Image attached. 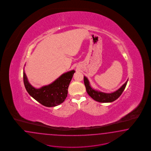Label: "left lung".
Listing matches in <instances>:
<instances>
[{
	"label": "left lung",
	"mask_w": 151,
	"mask_h": 151,
	"mask_svg": "<svg viewBox=\"0 0 151 151\" xmlns=\"http://www.w3.org/2000/svg\"><path fill=\"white\" fill-rule=\"evenodd\" d=\"M83 80H84V84L86 89V91L87 93L89 95V96L92 98L94 100L100 102H104V103L111 102L117 100L122 93L128 81V80H127V81L124 83V85L122 86V87H120L116 91L114 92L113 93H104L102 92L95 91V90L92 88L90 86L88 79L85 76H84L83 78Z\"/></svg>",
	"instance_id": "8db88e82"
}]
</instances>
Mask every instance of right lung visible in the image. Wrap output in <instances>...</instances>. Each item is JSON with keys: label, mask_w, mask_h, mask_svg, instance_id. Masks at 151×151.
Listing matches in <instances>:
<instances>
[{"label": "right lung", "mask_w": 151, "mask_h": 151, "mask_svg": "<svg viewBox=\"0 0 151 151\" xmlns=\"http://www.w3.org/2000/svg\"><path fill=\"white\" fill-rule=\"evenodd\" d=\"M74 70L63 74L50 85L37 89L29 83L23 71V80L29 94L35 100L46 107H54L63 103L68 93V87L73 78Z\"/></svg>", "instance_id": "1"}]
</instances>
